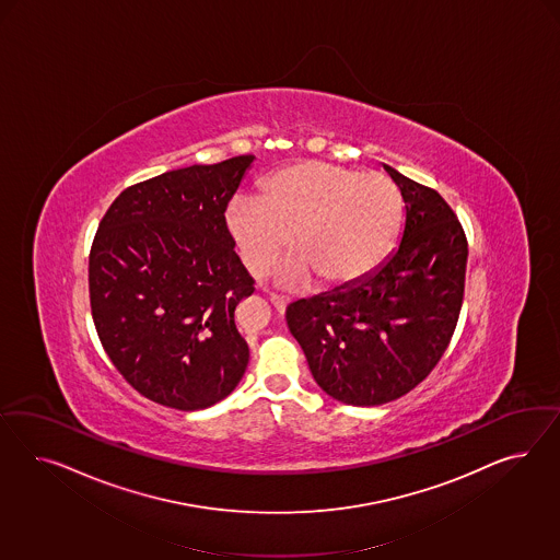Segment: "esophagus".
I'll use <instances>...</instances> for the list:
<instances>
[{
	"instance_id": "34e87169",
	"label": "esophagus",
	"mask_w": 560,
	"mask_h": 560,
	"mask_svg": "<svg viewBox=\"0 0 560 560\" xmlns=\"http://www.w3.org/2000/svg\"><path fill=\"white\" fill-rule=\"evenodd\" d=\"M269 295H271V302L272 305L277 307V312H281V314H283V312H285V307H288L289 304L288 295H281V293H275V291L269 293Z\"/></svg>"
}]
</instances>
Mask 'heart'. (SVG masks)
<instances>
[{
	"mask_svg": "<svg viewBox=\"0 0 560 560\" xmlns=\"http://www.w3.org/2000/svg\"><path fill=\"white\" fill-rule=\"evenodd\" d=\"M402 195L377 172L302 162L271 176L260 197L240 195L225 213L230 236L250 271L271 269L293 246L281 279L345 285L372 272L390 253L402 223Z\"/></svg>",
	"mask_w": 560,
	"mask_h": 560,
	"instance_id": "heart-1",
	"label": "heart"
}]
</instances>
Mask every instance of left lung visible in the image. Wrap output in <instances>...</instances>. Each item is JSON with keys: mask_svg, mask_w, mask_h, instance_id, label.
<instances>
[{"mask_svg": "<svg viewBox=\"0 0 560 560\" xmlns=\"http://www.w3.org/2000/svg\"><path fill=\"white\" fill-rule=\"evenodd\" d=\"M407 218L398 248L353 283L288 305V326L316 384L335 400L377 407L421 384L458 324L468 242L452 207L384 164Z\"/></svg>", "mask_w": 560, "mask_h": 560, "instance_id": "8db88e82", "label": "left lung"}]
</instances>
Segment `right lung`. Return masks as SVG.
I'll return each instance as SVG.
<instances>
[{"label": "right lung", "instance_id": "obj_1", "mask_svg": "<svg viewBox=\"0 0 560 560\" xmlns=\"http://www.w3.org/2000/svg\"><path fill=\"white\" fill-rule=\"evenodd\" d=\"M253 162L237 155L125 188L92 242L88 283L102 347L158 405L211 407L246 372L234 312L255 281L223 213Z\"/></svg>", "mask_w": 560, "mask_h": 560}]
</instances>
